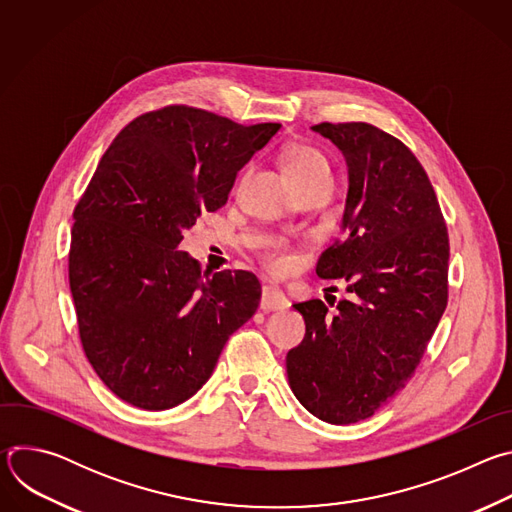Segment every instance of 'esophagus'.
I'll return each instance as SVG.
<instances>
[{
	"instance_id": "esophagus-1",
	"label": "esophagus",
	"mask_w": 512,
	"mask_h": 512,
	"mask_svg": "<svg viewBox=\"0 0 512 512\" xmlns=\"http://www.w3.org/2000/svg\"><path fill=\"white\" fill-rule=\"evenodd\" d=\"M289 302L287 298L283 296V291H279L277 287H271V285H265L263 291H261V302H259V308L265 310V312H273V310H283L287 308Z\"/></svg>"
}]
</instances>
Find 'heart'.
Listing matches in <instances>:
<instances>
[{"instance_id":"heart-1","label":"heart","mask_w":512,"mask_h":512,"mask_svg":"<svg viewBox=\"0 0 512 512\" xmlns=\"http://www.w3.org/2000/svg\"><path fill=\"white\" fill-rule=\"evenodd\" d=\"M283 170L287 178L298 188H302L312 180L330 178V162L326 154L312 143L289 145V148L283 152ZM261 259L271 273L281 275L294 265L296 257L285 241L269 237L261 245Z\"/></svg>"}]
</instances>
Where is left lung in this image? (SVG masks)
I'll list each match as a JSON object with an SVG mask.
<instances>
[{"instance_id":"obj_1","label":"left lung","mask_w":512,"mask_h":512,"mask_svg":"<svg viewBox=\"0 0 512 512\" xmlns=\"http://www.w3.org/2000/svg\"><path fill=\"white\" fill-rule=\"evenodd\" d=\"M348 164L342 227L318 259L350 300L294 304L306 336L287 352L298 401L336 425L387 405L415 375L448 304L450 239L435 190L407 145L364 121L318 123ZM336 300V298H334Z\"/></svg>"}]
</instances>
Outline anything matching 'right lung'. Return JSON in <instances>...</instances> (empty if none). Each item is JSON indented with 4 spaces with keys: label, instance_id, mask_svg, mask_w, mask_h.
<instances>
[{
    "label": "right lung",
    "instance_id": "add662e5",
    "mask_svg": "<svg viewBox=\"0 0 512 512\" xmlns=\"http://www.w3.org/2000/svg\"><path fill=\"white\" fill-rule=\"evenodd\" d=\"M279 127L166 105L129 121L103 154L72 212L68 281L83 350L119 399L148 411L186 401L255 314L253 273L200 275L178 245Z\"/></svg>",
    "mask_w": 512,
    "mask_h": 512
}]
</instances>
